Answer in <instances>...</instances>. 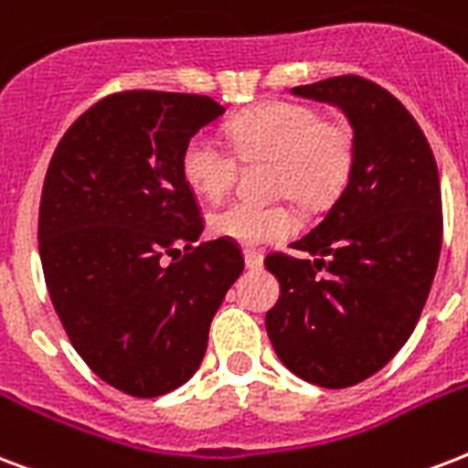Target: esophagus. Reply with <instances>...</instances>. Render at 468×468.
<instances>
[{
	"label": "esophagus",
	"instance_id": "34e87169",
	"mask_svg": "<svg viewBox=\"0 0 468 468\" xmlns=\"http://www.w3.org/2000/svg\"><path fill=\"white\" fill-rule=\"evenodd\" d=\"M262 262H265V258L260 255L258 250H245V265H248V270H262Z\"/></svg>",
	"mask_w": 468,
	"mask_h": 468
}]
</instances>
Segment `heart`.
<instances>
[{
    "mask_svg": "<svg viewBox=\"0 0 468 468\" xmlns=\"http://www.w3.org/2000/svg\"><path fill=\"white\" fill-rule=\"evenodd\" d=\"M228 142L235 157L216 139L196 134L181 154V174L188 188L206 201H218L233 186L238 163L270 162V188L290 196L304 208H324L344 191L353 166V137L344 124L299 102H265L228 124ZM210 233L245 248L290 238L297 216L284 203L255 206L233 201L213 210Z\"/></svg>",
    "mask_w": 468,
    "mask_h": 468,
    "instance_id": "b5f03b06",
    "label": "heart"
}]
</instances>
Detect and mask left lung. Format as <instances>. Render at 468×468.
<instances>
[{"label":"left lung","mask_w":468,"mask_h":468,"mask_svg":"<svg viewBox=\"0 0 468 468\" xmlns=\"http://www.w3.org/2000/svg\"><path fill=\"white\" fill-rule=\"evenodd\" d=\"M341 107L353 130L348 184L292 248L267 255L280 299L267 336L287 368L319 388H348L390 363L415 331L441 250L440 171L400 100L358 76L292 88Z\"/></svg>","instance_id":"8db88e82"}]
</instances>
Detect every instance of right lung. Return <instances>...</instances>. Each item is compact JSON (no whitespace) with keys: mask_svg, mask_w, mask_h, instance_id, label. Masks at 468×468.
Returning a JSON list of instances; mask_svg holds the SVG:
<instances>
[{"mask_svg":"<svg viewBox=\"0 0 468 468\" xmlns=\"http://www.w3.org/2000/svg\"><path fill=\"white\" fill-rule=\"evenodd\" d=\"M223 112L206 95L117 92L70 124L46 171L38 252L56 314L92 373L134 398L194 376L245 267L230 240L194 248L203 220L181 174L188 139Z\"/></svg>","mask_w":468,"mask_h":468,"instance_id":"right-lung-1","label":"right lung"}]
</instances>
